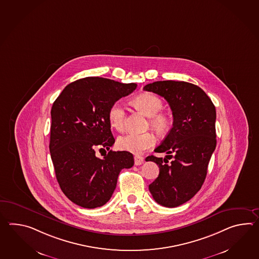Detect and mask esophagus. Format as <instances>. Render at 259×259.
Masks as SVG:
<instances>
[{"label": "esophagus", "mask_w": 259, "mask_h": 259, "mask_svg": "<svg viewBox=\"0 0 259 259\" xmlns=\"http://www.w3.org/2000/svg\"><path fill=\"white\" fill-rule=\"evenodd\" d=\"M134 159H135V164L136 165H140V164L143 163L144 158L142 156L136 155L134 157Z\"/></svg>", "instance_id": "1"}]
</instances>
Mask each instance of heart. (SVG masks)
<instances>
[{
	"instance_id": "1",
	"label": "heart",
	"mask_w": 259,
	"mask_h": 259,
	"mask_svg": "<svg viewBox=\"0 0 259 259\" xmlns=\"http://www.w3.org/2000/svg\"><path fill=\"white\" fill-rule=\"evenodd\" d=\"M132 103L145 115L150 117V124L156 132L160 135H165L169 132L172 126V120L167 114L160 112L163 107V102L158 96L152 93H142L133 99ZM108 119L111 128L117 131L123 129L125 111L121 102H115L110 106ZM155 143V137L150 133H129L118 138L117 146L120 150L133 154H141L145 150L152 148Z\"/></svg>"
}]
</instances>
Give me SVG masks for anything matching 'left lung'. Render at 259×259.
<instances>
[{
	"instance_id": "left-lung-1",
	"label": "left lung",
	"mask_w": 259,
	"mask_h": 259,
	"mask_svg": "<svg viewBox=\"0 0 259 259\" xmlns=\"http://www.w3.org/2000/svg\"><path fill=\"white\" fill-rule=\"evenodd\" d=\"M144 90L165 98L174 117L170 132L154 150L165 152V158H146L160 168L149 190L162 206H179L201 190L206 178L217 146L215 108L201 88L187 81L159 80L145 85ZM168 156L174 158L170 163Z\"/></svg>"
}]
</instances>
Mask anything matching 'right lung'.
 Returning <instances> with one entry per match:
<instances>
[{
  "label": "right lung",
  "mask_w": 259,
  "mask_h": 259,
  "mask_svg": "<svg viewBox=\"0 0 259 259\" xmlns=\"http://www.w3.org/2000/svg\"><path fill=\"white\" fill-rule=\"evenodd\" d=\"M100 77L75 80L64 88L51 109L49 150L58 184L75 204L93 209L109 201L118 176L134 165L128 151L109 150L115 139L108 113L110 106L137 88Z\"/></svg>",
  "instance_id": "1"
}]
</instances>
